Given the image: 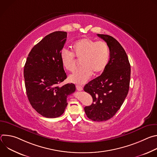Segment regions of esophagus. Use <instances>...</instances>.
I'll list each match as a JSON object with an SVG mask.
<instances>
[{
    "mask_svg": "<svg viewBox=\"0 0 157 157\" xmlns=\"http://www.w3.org/2000/svg\"><path fill=\"white\" fill-rule=\"evenodd\" d=\"M76 89H77V90H78V91H82V89H83L82 87V86H79V85H76Z\"/></svg>",
    "mask_w": 157,
    "mask_h": 157,
    "instance_id": "34e87169",
    "label": "esophagus"
}]
</instances>
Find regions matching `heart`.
Instances as JSON below:
<instances>
[{
  "instance_id": "b5f03b06",
  "label": "heart",
  "mask_w": 157,
  "mask_h": 157,
  "mask_svg": "<svg viewBox=\"0 0 157 157\" xmlns=\"http://www.w3.org/2000/svg\"><path fill=\"white\" fill-rule=\"evenodd\" d=\"M73 48V53L65 48L60 53L61 63L64 68L69 71H73L76 68L75 56L78 59H82V67L69 76L70 81L83 84L93 73L99 75L105 69L110 58L109 48L105 42L84 38L76 41Z\"/></svg>"
}]
</instances>
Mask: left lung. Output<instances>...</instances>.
I'll return each mask as SVG.
<instances>
[{"instance_id":"left-lung-1","label":"left lung","mask_w":157,"mask_h":157,"mask_svg":"<svg viewBox=\"0 0 157 157\" xmlns=\"http://www.w3.org/2000/svg\"><path fill=\"white\" fill-rule=\"evenodd\" d=\"M108 44L110 58L101 76L89 82L84 91L93 98V102L84 107L87 117L96 122L113 117L122 106L128 92L130 65L125 51L113 36L98 34Z\"/></svg>"}]
</instances>
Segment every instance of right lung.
I'll return each instance as SVG.
<instances>
[{
	"instance_id": "1",
	"label": "right lung",
	"mask_w": 157,
	"mask_h": 157,
	"mask_svg": "<svg viewBox=\"0 0 157 157\" xmlns=\"http://www.w3.org/2000/svg\"><path fill=\"white\" fill-rule=\"evenodd\" d=\"M66 37L67 33L61 31L44 37L32 49L24 66L29 101L38 114L47 118L61 116L68 105L67 97L76 90L73 83L59 86L67 78L60 58Z\"/></svg>"
}]
</instances>
